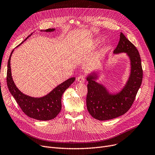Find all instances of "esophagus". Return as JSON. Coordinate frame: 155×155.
Wrapping results in <instances>:
<instances>
[{"mask_svg":"<svg viewBox=\"0 0 155 155\" xmlns=\"http://www.w3.org/2000/svg\"><path fill=\"white\" fill-rule=\"evenodd\" d=\"M85 80V77L83 75H81L77 78V81L79 83H84Z\"/></svg>","mask_w":155,"mask_h":155,"instance_id":"34e87169","label":"esophagus"}]
</instances>
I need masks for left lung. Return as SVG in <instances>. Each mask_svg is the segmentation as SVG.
<instances>
[{"mask_svg": "<svg viewBox=\"0 0 155 155\" xmlns=\"http://www.w3.org/2000/svg\"><path fill=\"white\" fill-rule=\"evenodd\" d=\"M113 53H126L131 62L129 78L120 91L110 93L104 85L96 82L98 79L97 73L92 72L86 78L88 83L86 99L87 110L94 118L99 120L112 119L124 114L131 108L142 83L143 69L140 53L122 32Z\"/></svg>", "mask_w": 155, "mask_h": 155, "instance_id": "obj_1", "label": "left lung"}]
</instances>
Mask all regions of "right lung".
<instances>
[{
	"mask_svg": "<svg viewBox=\"0 0 155 155\" xmlns=\"http://www.w3.org/2000/svg\"><path fill=\"white\" fill-rule=\"evenodd\" d=\"M55 29L50 28L43 31L53 32ZM41 31H43L41 30ZM32 35V34H31ZM28 36L26 41L30 36ZM24 41L19 44L20 46ZM14 50L11 53L7 63V84L8 88L24 114L31 118L39 120H48L54 119L61 109V97L64 92L74 82L75 78L71 77L59 85L45 96L41 97H32L21 92L14 84L12 77L11 68V58Z\"/></svg>",
	"mask_w": 155,
	"mask_h": 155,
	"instance_id": "right-lung-1",
	"label": "right lung"
}]
</instances>
